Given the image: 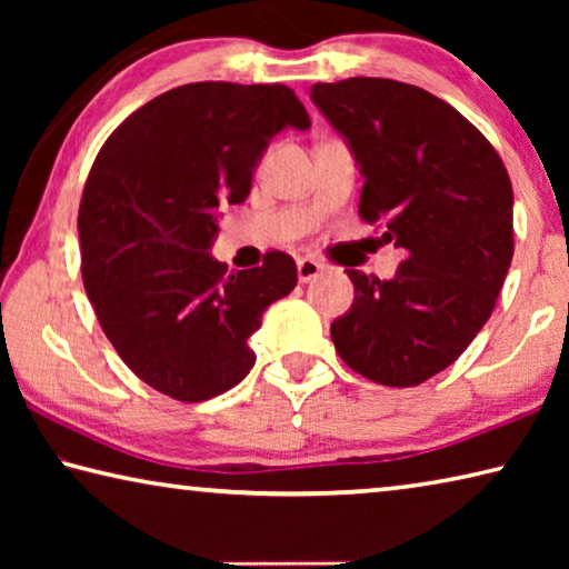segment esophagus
<instances>
[{
	"label": "esophagus",
	"instance_id": "esophagus-1",
	"mask_svg": "<svg viewBox=\"0 0 569 569\" xmlns=\"http://www.w3.org/2000/svg\"><path fill=\"white\" fill-rule=\"evenodd\" d=\"M323 273V263L316 261V258H301L298 261V281L301 283H311L313 278H319Z\"/></svg>",
	"mask_w": 569,
	"mask_h": 569
}]
</instances>
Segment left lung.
Segmentation results:
<instances>
[{"mask_svg":"<svg viewBox=\"0 0 569 569\" xmlns=\"http://www.w3.org/2000/svg\"><path fill=\"white\" fill-rule=\"evenodd\" d=\"M311 100L363 176L359 213L403 250L389 281L346 271L331 323L341 359L383 387L455 363L495 311L512 263V182L485 134L435 94L383 77L316 82Z\"/></svg>","mask_w":569,"mask_h":569,"instance_id":"left-lung-1","label":"left lung"}]
</instances>
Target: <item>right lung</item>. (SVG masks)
I'll return each instance as SVG.
<instances>
[{
    "label": "right lung",
    "instance_id": "obj_1",
    "mask_svg": "<svg viewBox=\"0 0 569 569\" xmlns=\"http://www.w3.org/2000/svg\"><path fill=\"white\" fill-rule=\"evenodd\" d=\"M311 120L283 84L192 82L142 104L104 142L82 192V281L120 359L152 389L206 401L248 377V339L298 283L281 250L226 276L210 256L268 142Z\"/></svg>",
    "mask_w": 569,
    "mask_h": 569
}]
</instances>
